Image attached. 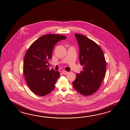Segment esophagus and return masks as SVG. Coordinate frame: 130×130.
Instances as JSON below:
<instances>
[{
    "label": "esophagus",
    "mask_w": 130,
    "mask_h": 130,
    "mask_svg": "<svg viewBox=\"0 0 130 130\" xmlns=\"http://www.w3.org/2000/svg\"><path fill=\"white\" fill-rule=\"evenodd\" d=\"M62 73L64 74H67L68 73V72L66 71H62Z\"/></svg>",
    "instance_id": "obj_1"
}]
</instances>
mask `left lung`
<instances>
[{"label": "left lung", "instance_id": "left-lung-1", "mask_svg": "<svg viewBox=\"0 0 130 130\" xmlns=\"http://www.w3.org/2000/svg\"><path fill=\"white\" fill-rule=\"evenodd\" d=\"M79 45V59L83 71L77 73L72 85L84 96L93 94L100 88L105 77L106 61L102 50L95 42L86 36L75 34Z\"/></svg>", "mask_w": 130, "mask_h": 130}]
</instances>
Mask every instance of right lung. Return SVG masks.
<instances>
[{
	"label": "right lung",
	"instance_id": "1",
	"mask_svg": "<svg viewBox=\"0 0 130 130\" xmlns=\"http://www.w3.org/2000/svg\"><path fill=\"white\" fill-rule=\"evenodd\" d=\"M66 38L58 34L45 35L34 42L26 52L23 72L28 86L34 94L45 96L55 88L60 73L49 70L48 61L52 58L54 45Z\"/></svg>",
	"mask_w": 130,
	"mask_h": 130
}]
</instances>
